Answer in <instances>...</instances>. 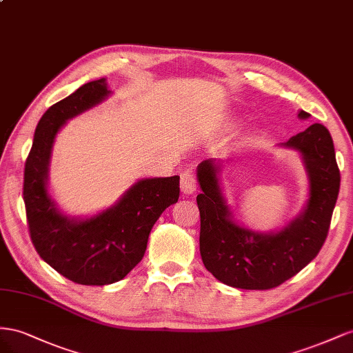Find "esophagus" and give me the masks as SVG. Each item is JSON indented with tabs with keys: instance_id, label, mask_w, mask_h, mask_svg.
<instances>
[{
	"instance_id": "esophagus-1",
	"label": "esophagus",
	"mask_w": 353,
	"mask_h": 353,
	"mask_svg": "<svg viewBox=\"0 0 353 353\" xmlns=\"http://www.w3.org/2000/svg\"><path fill=\"white\" fill-rule=\"evenodd\" d=\"M180 189L183 194H194L196 189V179L192 171H183L180 174Z\"/></svg>"
}]
</instances>
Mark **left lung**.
Listing matches in <instances>:
<instances>
[{
    "label": "left lung",
    "instance_id": "8db88e82",
    "mask_svg": "<svg viewBox=\"0 0 353 353\" xmlns=\"http://www.w3.org/2000/svg\"><path fill=\"white\" fill-rule=\"evenodd\" d=\"M300 118H309L305 110ZM303 157L310 188L307 204L296 220L276 234H256L230 220L220 194L216 159L198 165L203 194L196 196L201 216L199 251L204 266L221 283L244 290H270L309 265L325 243L340 189L334 143L322 124H312L284 145Z\"/></svg>",
    "mask_w": 353,
    "mask_h": 353
}]
</instances>
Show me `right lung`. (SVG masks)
Returning a JSON list of instances; mask_svg holds the SVG:
<instances>
[{
  "label": "right lung",
  "instance_id": "obj_1",
  "mask_svg": "<svg viewBox=\"0 0 353 353\" xmlns=\"http://www.w3.org/2000/svg\"><path fill=\"white\" fill-rule=\"evenodd\" d=\"M108 94L102 78L50 106L35 128L25 161L23 201L32 244L46 263L81 285L123 279L142 260L155 221L180 195L179 176L145 179L128 189L117 205L92 219L74 220L56 210L47 194L54 137L69 118L100 103Z\"/></svg>",
  "mask_w": 353,
  "mask_h": 353
}]
</instances>
